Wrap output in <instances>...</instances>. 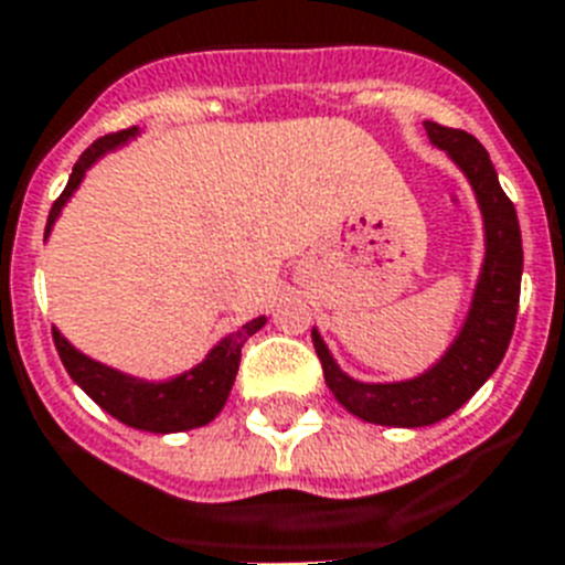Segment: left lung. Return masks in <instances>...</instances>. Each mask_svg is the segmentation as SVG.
Here are the masks:
<instances>
[{"mask_svg":"<svg viewBox=\"0 0 565 565\" xmlns=\"http://www.w3.org/2000/svg\"><path fill=\"white\" fill-rule=\"evenodd\" d=\"M426 134L467 174L484 218V265L461 332L444 359L419 376L405 382H359L338 367L318 329H311L329 391L350 414L376 426L419 428L455 414L502 364L516 327L522 233L511 198L499 186L490 154L472 134L437 121H426Z\"/></svg>","mask_w":565,"mask_h":565,"instance_id":"obj_1","label":"left lung"}]
</instances>
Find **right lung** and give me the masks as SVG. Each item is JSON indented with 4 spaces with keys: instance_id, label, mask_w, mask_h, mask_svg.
Here are the masks:
<instances>
[{
    "instance_id": "1",
    "label": "right lung",
    "mask_w": 565,
    "mask_h": 565,
    "mask_svg": "<svg viewBox=\"0 0 565 565\" xmlns=\"http://www.w3.org/2000/svg\"><path fill=\"white\" fill-rule=\"evenodd\" d=\"M134 137H137V128L107 134V137L96 139L78 157L70 174V183H66V189H63L61 198L52 204V212H49L46 238L61 210L72 198V192L81 186V180H84L89 166L102 160L107 151H116L119 146H125ZM262 327H265V318H254L238 332H230L227 338H221L201 364H195L186 373H180V376L162 379V382L137 379L116 367H107L102 361L89 359L81 350H75L57 329H52V335L66 373H70L75 385H81V391L93 403L102 405L110 417H116L125 426L154 431V435H171V431H189V428L206 426L210 419L218 417V411L227 403L230 387L236 382L242 347Z\"/></svg>"
}]
</instances>
